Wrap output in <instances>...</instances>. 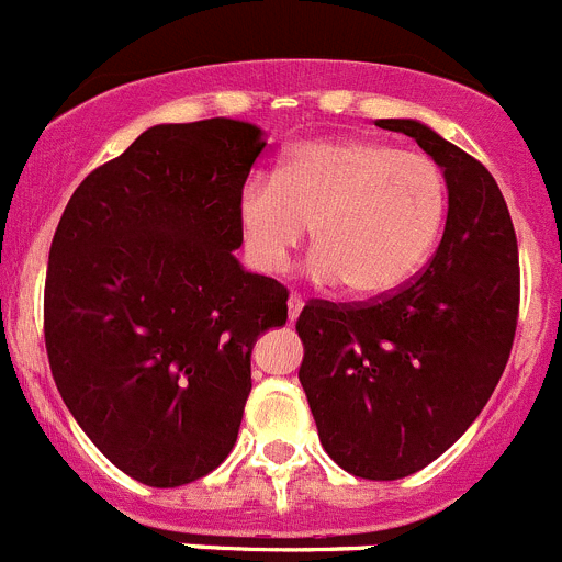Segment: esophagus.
Instances as JSON below:
<instances>
[{
  "label": "esophagus",
  "instance_id": "1",
  "mask_svg": "<svg viewBox=\"0 0 562 562\" xmlns=\"http://www.w3.org/2000/svg\"><path fill=\"white\" fill-rule=\"evenodd\" d=\"M301 306H304V297L290 295V301H286V315H290V324H295L297 321V315H301Z\"/></svg>",
  "mask_w": 562,
  "mask_h": 562
}]
</instances>
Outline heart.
<instances>
[{
    "mask_svg": "<svg viewBox=\"0 0 562 562\" xmlns=\"http://www.w3.org/2000/svg\"><path fill=\"white\" fill-rule=\"evenodd\" d=\"M238 220L261 270H281L312 231L317 281L382 297L428 265L448 220V180L428 154L371 137H321L290 148L276 180L247 182Z\"/></svg>",
    "mask_w": 562,
    "mask_h": 562,
    "instance_id": "b5f03b06",
    "label": "heart"
}]
</instances>
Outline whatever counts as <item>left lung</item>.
I'll use <instances>...</instances> for the list:
<instances>
[{"label": "left lung", "mask_w": 562, "mask_h": 562, "mask_svg": "<svg viewBox=\"0 0 562 562\" xmlns=\"http://www.w3.org/2000/svg\"><path fill=\"white\" fill-rule=\"evenodd\" d=\"M414 137L448 180V225L430 265L371 301H310L295 331L326 453L357 479L416 473L464 434L493 396L520 306L518 238L498 182L475 157L416 121Z\"/></svg>", "instance_id": "8db88e82"}]
</instances>
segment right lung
Returning <instances> with one entry per match:
<instances>
[{
  "mask_svg": "<svg viewBox=\"0 0 562 562\" xmlns=\"http://www.w3.org/2000/svg\"><path fill=\"white\" fill-rule=\"evenodd\" d=\"M261 151V128L227 117L148 128L87 173L49 245L53 380L83 434L140 484H191L227 459L252 342L286 324V286L233 256Z\"/></svg>",
  "mask_w": 562,
  "mask_h": 562,
  "instance_id": "1",
  "label": "right lung"
}]
</instances>
